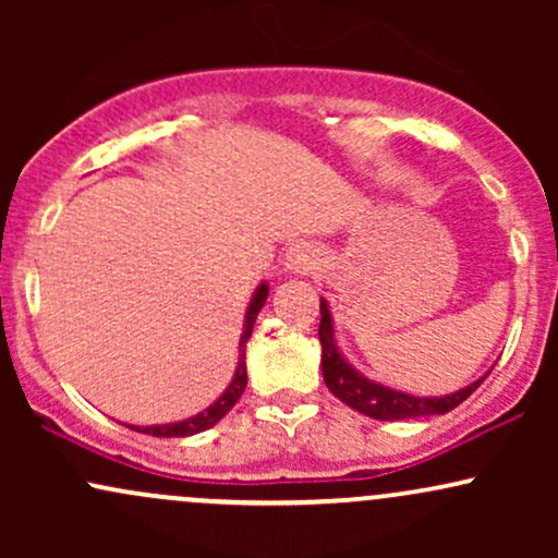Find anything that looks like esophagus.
<instances>
[{
    "mask_svg": "<svg viewBox=\"0 0 558 558\" xmlns=\"http://www.w3.org/2000/svg\"><path fill=\"white\" fill-rule=\"evenodd\" d=\"M323 259H319V252L310 243H299V246L288 248L286 259H283V270L288 275H306L312 270H319Z\"/></svg>",
    "mask_w": 558,
    "mask_h": 558,
    "instance_id": "34e87169",
    "label": "esophagus"
}]
</instances>
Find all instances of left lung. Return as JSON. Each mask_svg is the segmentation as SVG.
Wrapping results in <instances>:
<instances>
[{"instance_id":"8db88e82","label":"left lung","mask_w":558,"mask_h":558,"mask_svg":"<svg viewBox=\"0 0 558 558\" xmlns=\"http://www.w3.org/2000/svg\"><path fill=\"white\" fill-rule=\"evenodd\" d=\"M319 343H323V377L325 386L336 399H341L345 407H351L354 412L364 414V417L393 422V420H414V417H430V414H446L451 409H457L459 403L470 399L472 393L480 388V383L490 375V369L485 375H480L470 386L453 390L446 396H414L407 390L383 386V383L373 380V377L362 375L343 356L341 345L336 338V323H332L328 301L319 299Z\"/></svg>"}]
</instances>
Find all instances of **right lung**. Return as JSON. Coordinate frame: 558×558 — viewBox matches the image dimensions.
Listing matches in <instances>:
<instances>
[{"label":"right lung","mask_w":558,"mask_h":558,"mask_svg":"<svg viewBox=\"0 0 558 558\" xmlns=\"http://www.w3.org/2000/svg\"><path fill=\"white\" fill-rule=\"evenodd\" d=\"M267 296H270V286H267V280H262L257 286V291L252 293V301H248L246 306V315H243V330H241V341H239V367H235L233 373V380L228 383V388L222 390L217 399L209 403L207 409H202V412L194 414V417H185V420H178V422H165V425H128L131 430L136 433H144V435H155V438H189V435H196V433H204L209 430V427H215L217 422H220L230 409L235 407V401L241 399L243 388H246V343L248 338H252V330H254V323H257V315L259 310L265 306Z\"/></svg>","instance_id":"1"}]
</instances>
